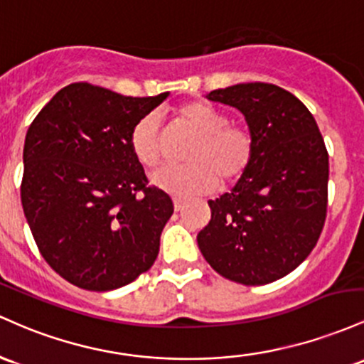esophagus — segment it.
<instances>
[{
  "label": "esophagus",
  "mask_w": 364,
  "mask_h": 364,
  "mask_svg": "<svg viewBox=\"0 0 364 364\" xmlns=\"http://www.w3.org/2000/svg\"><path fill=\"white\" fill-rule=\"evenodd\" d=\"M173 208L175 211H182L183 208H186V201H182V199H173Z\"/></svg>",
  "instance_id": "1"
}]
</instances>
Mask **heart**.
Wrapping results in <instances>:
<instances>
[{"label":"heart","mask_w":364,"mask_h":364,"mask_svg":"<svg viewBox=\"0 0 364 364\" xmlns=\"http://www.w3.org/2000/svg\"><path fill=\"white\" fill-rule=\"evenodd\" d=\"M178 122L196 136L187 153V165L163 166L153 171L151 183L175 198L210 193L216 183L228 186L246 173L255 156V139L244 125L228 124L230 118L216 106L193 101L177 109ZM134 158L153 168L161 156L160 120L146 115L134 125L129 137Z\"/></svg>","instance_id":"obj_1"}]
</instances>
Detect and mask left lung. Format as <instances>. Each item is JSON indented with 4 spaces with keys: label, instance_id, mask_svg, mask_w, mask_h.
Here are the masks:
<instances>
[{
    "label": "left lung",
    "instance_id": "obj_1",
    "mask_svg": "<svg viewBox=\"0 0 364 364\" xmlns=\"http://www.w3.org/2000/svg\"><path fill=\"white\" fill-rule=\"evenodd\" d=\"M234 106L255 139V156L232 193L208 201L198 234L204 259L225 279L270 284L316 246L326 216L328 153L309 109L273 84L247 82L206 94Z\"/></svg>",
    "mask_w": 364,
    "mask_h": 364
}]
</instances>
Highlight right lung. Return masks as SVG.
Instances as JSON below:
<instances>
[{
	"mask_svg": "<svg viewBox=\"0 0 364 364\" xmlns=\"http://www.w3.org/2000/svg\"><path fill=\"white\" fill-rule=\"evenodd\" d=\"M166 97L75 82L60 89L27 130L23 215L46 263L77 287H124L156 259L173 203L146 186L129 137Z\"/></svg>",
	"mask_w": 364,
	"mask_h": 364,
	"instance_id": "1",
	"label": "right lung"
}]
</instances>
